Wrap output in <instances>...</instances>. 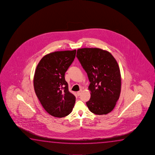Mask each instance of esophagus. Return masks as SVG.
Segmentation results:
<instances>
[{
    "mask_svg": "<svg viewBox=\"0 0 155 155\" xmlns=\"http://www.w3.org/2000/svg\"><path fill=\"white\" fill-rule=\"evenodd\" d=\"M82 91L81 90H80V91H79L78 92H77V94L78 96H80L81 94Z\"/></svg>",
    "mask_w": 155,
    "mask_h": 155,
    "instance_id": "obj_1",
    "label": "esophagus"
}]
</instances>
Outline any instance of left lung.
Listing matches in <instances>:
<instances>
[{
  "instance_id": "1",
  "label": "left lung",
  "mask_w": 155,
  "mask_h": 155,
  "mask_svg": "<svg viewBox=\"0 0 155 155\" xmlns=\"http://www.w3.org/2000/svg\"><path fill=\"white\" fill-rule=\"evenodd\" d=\"M76 57L90 82L91 93L87 107L97 115L110 113L120 94V72L116 59L107 51L99 48L79 49Z\"/></svg>"
}]
</instances>
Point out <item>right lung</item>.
Segmentation results:
<instances>
[{
  "label": "right lung",
  "instance_id": "add662e5",
  "mask_svg": "<svg viewBox=\"0 0 155 155\" xmlns=\"http://www.w3.org/2000/svg\"><path fill=\"white\" fill-rule=\"evenodd\" d=\"M76 50L55 51L45 56L35 73V92L45 110L61 118L71 112L75 97L68 90L64 75L75 58Z\"/></svg>",
  "mask_w": 155,
  "mask_h": 155
}]
</instances>
